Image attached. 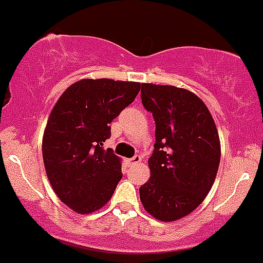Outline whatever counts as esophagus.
<instances>
[{
	"mask_svg": "<svg viewBox=\"0 0 263 263\" xmlns=\"http://www.w3.org/2000/svg\"><path fill=\"white\" fill-rule=\"evenodd\" d=\"M142 158L139 155H134L133 158L129 159V164L130 165H134V164H138V163H141Z\"/></svg>",
	"mask_w": 263,
	"mask_h": 263,
	"instance_id": "obj_1",
	"label": "esophagus"
}]
</instances>
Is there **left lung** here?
Masks as SVG:
<instances>
[{
    "instance_id": "obj_1",
    "label": "left lung",
    "mask_w": 263,
    "mask_h": 263,
    "mask_svg": "<svg viewBox=\"0 0 263 263\" xmlns=\"http://www.w3.org/2000/svg\"><path fill=\"white\" fill-rule=\"evenodd\" d=\"M141 99L155 121V146L148 159L151 177L139 196L156 219L177 220L196 210L215 181L218 130L204 103L184 88L142 83Z\"/></svg>"
}]
</instances>
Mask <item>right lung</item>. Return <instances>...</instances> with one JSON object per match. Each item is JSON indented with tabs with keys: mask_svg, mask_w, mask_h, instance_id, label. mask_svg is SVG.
<instances>
[{
	"mask_svg": "<svg viewBox=\"0 0 263 263\" xmlns=\"http://www.w3.org/2000/svg\"><path fill=\"white\" fill-rule=\"evenodd\" d=\"M141 83L82 79L53 107L43 138V160L50 185L71 210L90 214L110 199L122 179L121 163L103 142L109 124L134 102Z\"/></svg>",
	"mask_w": 263,
	"mask_h": 263,
	"instance_id": "add662e5",
	"label": "right lung"
}]
</instances>
